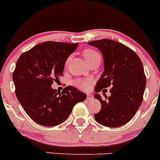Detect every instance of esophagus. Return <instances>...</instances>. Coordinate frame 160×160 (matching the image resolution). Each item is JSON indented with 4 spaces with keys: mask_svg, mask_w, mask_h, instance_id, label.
Returning <instances> with one entry per match:
<instances>
[{
    "mask_svg": "<svg viewBox=\"0 0 160 160\" xmlns=\"http://www.w3.org/2000/svg\"><path fill=\"white\" fill-rule=\"evenodd\" d=\"M92 98H93L92 95H90V94L86 95V99H87V100H92Z\"/></svg>",
    "mask_w": 160,
    "mask_h": 160,
    "instance_id": "1",
    "label": "esophagus"
}]
</instances>
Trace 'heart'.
<instances>
[{
	"mask_svg": "<svg viewBox=\"0 0 160 160\" xmlns=\"http://www.w3.org/2000/svg\"><path fill=\"white\" fill-rule=\"evenodd\" d=\"M84 58L87 61L88 63L91 64L92 62L95 61H101V55L98 51L95 50L93 49H86L82 52ZM71 57H68V59L66 60L65 65H68L69 63ZM92 80L90 78H86V79H80V80H77L74 81V85L79 89H82V90H88L90 88L92 85Z\"/></svg>",
	"mask_w": 160,
	"mask_h": 160,
	"instance_id": "b5f03b06",
	"label": "heart"
}]
</instances>
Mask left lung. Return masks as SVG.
<instances>
[{"label":"left lung","instance_id":"1","mask_svg":"<svg viewBox=\"0 0 160 160\" xmlns=\"http://www.w3.org/2000/svg\"><path fill=\"white\" fill-rule=\"evenodd\" d=\"M103 55L104 71L99 79L94 95L102 108L94 117L108 127L123 126L132 119L141 106L146 87V77L140 58L135 51L118 41L102 39L88 42ZM112 86L107 101L98 92ZM107 99V97H106Z\"/></svg>","mask_w":160,"mask_h":160}]
</instances>
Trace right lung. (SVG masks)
Segmentation results:
<instances>
[{"instance_id":"1","label":"right lung","mask_w":160,"mask_h":160,"mask_svg":"<svg viewBox=\"0 0 160 160\" xmlns=\"http://www.w3.org/2000/svg\"><path fill=\"white\" fill-rule=\"evenodd\" d=\"M78 43L47 41L20 56L12 73L16 95L27 114L37 123L55 126L68 118L77 103L86 95L68 86L61 93L51 87L62 76L64 66Z\"/></svg>"}]
</instances>
